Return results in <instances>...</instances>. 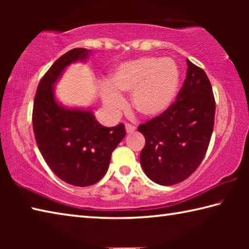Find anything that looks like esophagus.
<instances>
[{
	"label": "esophagus",
	"instance_id": "34e87169",
	"mask_svg": "<svg viewBox=\"0 0 249 249\" xmlns=\"http://www.w3.org/2000/svg\"><path fill=\"white\" fill-rule=\"evenodd\" d=\"M125 129H126V133H127V134H130V133L135 132V129H136V127H135L134 125L125 124Z\"/></svg>",
	"mask_w": 249,
	"mask_h": 249
}]
</instances>
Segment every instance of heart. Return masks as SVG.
<instances>
[{
    "mask_svg": "<svg viewBox=\"0 0 249 249\" xmlns=\"http://www.w3.org/2000/svg\"><path fill=\"white\" fill-rule=\"evenodd\" d=\"M180 84V70L172 58L141 57L122 62L102 89L105 107L117 113L124 107L120 93H130V104L145 117L161 115L175 102Z\"/></svg>",
    "mask_w": 249,
    "mask_h": 249,
    "instance_id": "heart-1",
    "label": "heart"
}]
</instances>
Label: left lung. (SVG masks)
I'll list each match as a JSON object with an SVG mask.
<instances>
[{
  "label": "left lung",
  "instance_id": "1",
  "mask_svg": "<svg viewBox=\"0 0 249 249\" xmlns=\"http://www.w3.org/2000/svg\"><path fill=\"white\" fill-rule=\"evenodd\" d=\"M177 100L161 115L138 126L145 137L141 165L148 178L172 185L189 178L203 160L212 136L215 100L203 69L187 59Z\"/></svg>",
  "mask_w": 249,
  "mask_h": 249
}]
</instances>
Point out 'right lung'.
I'll return each instance as SVG.
<instances>
[{
    "label": "right lung",
    "mask_w": 249,
    "mask_h": 249,
    "mask_svg": "<svg viewBox=\"0 0 249 249\" xmlns=\"http://www.w3.org/2000/svg\"><path fill=\"white\" fill-rule=\"evenodd\" d=\"M90 50L74 48L58 58L37 87L33 128L45 161L65 182L88 187L107 174L111 155L125 137L123 123L105 127L90 108L68 107L54 96V84L68 66L86 61Z\"/></svg>",
    "instance_id": "obj_1"
}]
</instances>
